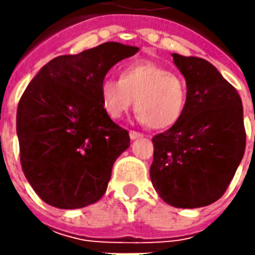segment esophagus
<instances>
[{
    "label": "esophagus",
    "mask_w": 255,
    "mask_h": 255,
    "mask_svg": "<svg viewBox=\"0 0 255 255\" xmlns=\"http://www.w3.org/2000/svg\"><path fill=\"white\" fill-rule=\"evenodd\" d=\"M129 136H130V139L134 140V139H139V137H143V134L140 132H136V130H130L129 132Z\"/></svg>",
    "instance_id": "34e87169"
}]
</instances>
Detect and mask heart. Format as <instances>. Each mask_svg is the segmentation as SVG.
<instances>
[{"instance_id": "1", "label": "heart", "mask_w": 255, "mask_h": 255, "mask_svg": "<svg viewBox=\"0 0 255 255\" xmlns=\"http://www.w3.org/2000/svg\"><path fill=\"white\" fill-rule=\"evenodd\" d=\"M99 93L103 111L109 118L121 119L134 103L139 122L154 130L173 128L187 105L184 79L150 61L125 65L119 79H103Z\"/></svg>"}]
</instances>
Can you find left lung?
Returning <instances> with one entry per match:
<instances>
[{
	"instance_id": "8db88e82",
	"label": "left lung",
	"mask_w": 255,
	"mask_h": 255,
	"mask_svg": "<svg viewBox=\"0 0 255 255\" xmlns=\"http://www.w3.org/2000/svg\"><path fill=\"white\" fill-rule=\"evenodd\" d=\"M187 85L181 119L153 136V187L167 204L196 209L226 193L246 150L243 105L236 88L206 59L173 54Z\"/></svg>"
}]
</instances>
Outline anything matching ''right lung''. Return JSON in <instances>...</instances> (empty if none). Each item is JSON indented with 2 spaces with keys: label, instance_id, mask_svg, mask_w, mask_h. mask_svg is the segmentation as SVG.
<instances>
[{
  "label": "right lung",
  "instance_id": "add662e5",
  "mask_svg": "<svg viewBox=\"0 0 255 255\" xmlns=\"http://www.w3.org/2000/svg\"><path fill=\"white\" fill-rule=\"evenodd\" d=\"M139 51L105 42L49 61L16 109L19 159L35 193L58 209H81L108 189L115 160L130 137L103 111L101 82L113 65Z\"/></svg>",
  "mask_w": 255,
  "mask_h": 255
}]
</instances>
